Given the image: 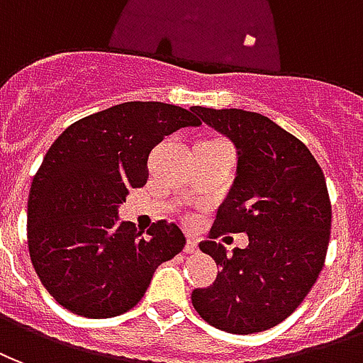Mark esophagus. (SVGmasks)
<instances>
[{
    "mask_svg": "<svg viewBox=\"0 0 363 363\" xmlns=\"http://www.w3.org/2000/svg\"><path fill=\"white\" fill-rule=\"evenodd\" d=\"M197 250H199V243H197V240H195V238H189L187 243H185V253H195Z\"/></svg>",
    "mask_w": 363,
    "mask_h": 363,
    "instance_id": "1",
    "label": "esophagus"
}]
</instances>
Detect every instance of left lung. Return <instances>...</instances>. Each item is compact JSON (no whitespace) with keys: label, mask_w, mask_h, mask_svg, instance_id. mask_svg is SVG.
I'll use <instances>...</instances> for the list:
<instances>
[{"label":"left lung","mask_w":363,"mask_h":363,"mask_svg":"<svg viewBox=\"0 0 363 363\" xmlns=\"http://www.w3.org/2000/svg\"><path fill=\"white\" fill-rule=\"evenodd\" d=\"M191 112L238 150L236 179L211 240L199 243L220 271L211 286L193 290V308L216 329L261 333L294 313L321 272L330 238L327 182L308 147L265 116L203 106ZM224 231L247 233L250 245L228 256L213 242Z\"/></svg>","instance_id":"8db88e82"}]
</instances>
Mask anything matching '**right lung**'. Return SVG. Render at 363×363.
Returning <instances> with one entry per match:
<instances>
[{"mask_svg": "<svg viewBox=\"0 0 363 363\" xmlns=\"http://www.w3.org/2000/svg\"><path fill=\"white\" fill-rule=\"evenodd\" d=\"M201 121L164 102H123L63 131L30 185L26 238L38 279L71 313L116 317L139 303L152 274L184 250V232L158 220L147 236L118 208L149 178L150 150Z\"/></svg>", "mask_w": 363, "mask_h": 363, "instance_id": "add662e5", "label": "right lung"}]
</instances>
